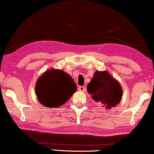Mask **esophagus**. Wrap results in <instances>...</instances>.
I'll use <instances>...</instances> for the list:
<instances>
[{"label": "esophagus", "instance_id": "1", "mask_svg": "<svg viewBox=\"0 0 154 154\" xmlns=\"http://www.w3.org/2000/svg\"><path fill=\"white\" fill-rule=\"evenodd\" d=\"M79 90L81 91V92H85L86 91V88L84 86H79Z\"/></svg>", "mask_w": 154, "mask_h": 154}]
</instances>
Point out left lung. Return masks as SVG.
I'll return each instance as SVG.
<instances>
[{"label":"left lung","instance_id":"obj_1","mask_svg":"<svg viewBox=\"0 0 154 154\" xmlns=\"http://www.w3.org/2000/svg\"><path fill=\"white\" fill-rule=\"evenodd\" d=\"M87 89L92 99L106 108L115 107L122 99L121 86L108 72H96Z\"/></svg>","mask_w":154,"mask_h":154}]
</instances>
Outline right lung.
Returning <instances> with one entry per match:
<instances>
[{"label":"right lung","mask_w":154,"mask_h":154,"mask_svg":"<svg viewBox=\"0 0 154 154\" xmlns=\"http://www.w3.org/2000/svg\"><path fill=\"white\" fill-rule=\"evenodd\" d=\"M76 90L69 75L62 70H48L40 76L35 92L39 101L47 108H57L66 103Z\"/></svg>","instance_id":"add662e5"}]
</instances>
